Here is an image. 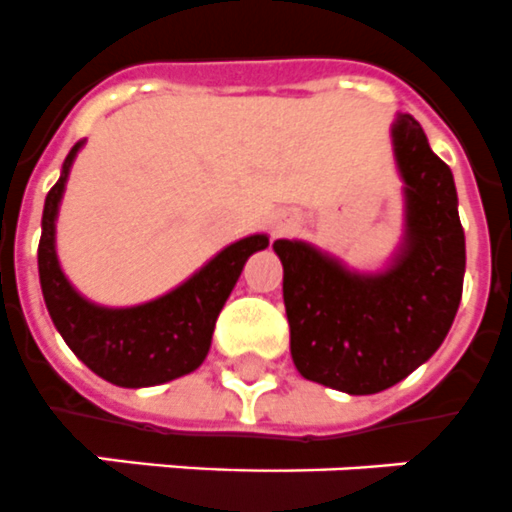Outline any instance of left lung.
Listing matches in <instances>:
<instances>
[{
  "mask_svg": "<svg viewBox=\"0 0 512 512\" xmlns=\"http://www.w3.org/2000/svg\"><path fill=\"white\" fill-rule=\"evenodd\" d=\"M392 136L407 197V242L392 268L357 276L307 244L273 242L294 365L347 394L384 392L426 363L463 297L465 234L450 165L410 115H400Z\"/></svg>",
  "mask_w": 512,
  "mask_h": 512,
  "instance_id": "obj_1",
  "label": "left lung"
}]
</instances>
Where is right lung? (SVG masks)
Returning <instances> with one entry per match:
<instances>
[{"label": "right lung", "instance_id": "1", "mask_svg": "<svg viewBox=\"0 0 512 512\" xmlns=\"http://www.w3.org/2000/svg\"><path fill=\"white\" fill-rule=\"evenodd\" d=\"M83 141L70 149L60 181L49 189L41 218L39 278L44 302L65 344L110 384L139 389L186 376L202 365L215 321L236 286L247 257L268 247V236H247L213 257L176 292L126 310L86 302L62 276L54 255V218L68 170Z\"/></svg>", "mask_w": 512, "mask_h": 512}]
</instances>
